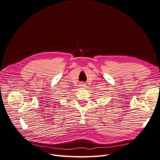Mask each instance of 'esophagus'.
<instances>
[{"instance_id": "obj_1", "label": "esophagus", "mask_w": 160, "mask_h": 160, "mask_svg": "<svg viewBox=\"0 0 160 160\" xmlns=\"http://www.w3.org/2000/svg\"><path fill=\"white\" fill-rule=\"evenodd\" d=\"M80 86H81L82 88H86V83H80Z\"/></svg>"}]
</instances>
